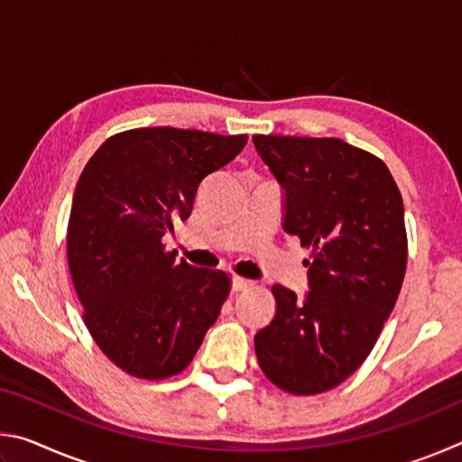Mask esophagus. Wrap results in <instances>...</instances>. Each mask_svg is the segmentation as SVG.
Wrapping results in <instances>:
<instances>
[{
    "label": "esophagus",
    "instance_id": "34e87169",
    "mask_svg": "<svg viewBox=\"0 0 462 462\" xmlns=\"http://www.w3.org/2000/svg\"><path fill=\"white\" fill-rule=\"evenodd\" d=\"M253 285H254V281H250V279L238 277V275L232 277V289H234V291H246V289H250Z\"/></svg>",
    "mask_w": 462,
    "mask_h": 462
}]
</instances>
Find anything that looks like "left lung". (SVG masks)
Returning a JSON list of instances; mask_svg holds the SVG:
<instances>
[{"label":"left lung","instance_id":"8db88e82","mask_svg":"<svg viewBox=\"0 0 462 462\" xmlns=\"http://www.w3.org/2000/svg\"><path fill=\"white\" fill-rule=\"evenodd\" d=\"M285 193L283 228L311 248L310 291L273 285L254 336L263 373L293 395L348 379L377 342L408 264L403 199L385 162L340 138L253 136Z\"/></svg>","mask_w":462,"mask_h":462}]
</instances>
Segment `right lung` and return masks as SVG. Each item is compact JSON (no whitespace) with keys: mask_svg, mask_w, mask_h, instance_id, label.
Here are the masks:
<instances>
[{"mask_svg":"<svg viewBox=\"0 0 462 462\" xmlns=\"http://www.w3.org/2000/svg\"><path fill=\"white\" fill-rule=\"evenodd\" d=\"M248 136L136 128L109 136L77 181L67 228L69 271L89 334L132 377L181 373L230 293L224 271L177 261L162 236L187 220L203 179Z\"/></svg>","mask_w":462,"mask_h":462,"instance_id":"right-lung-1","label":"right lung"}]
</instances>
